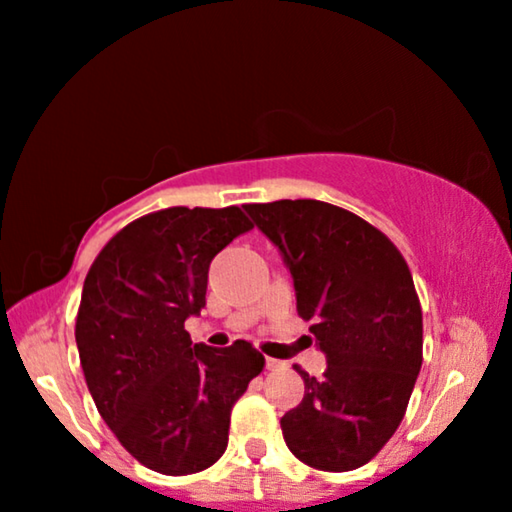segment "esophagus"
Returning a JSON list of instances; mask_svg holds the SVG:
<instances>
[{
    "label": "esophagus",
    "mask_w": 512,
    "mask_h": 512,
    "mask_svg": "<svg viewBox=\"0 0 512 512\" xmlns=\"http://www.w3.org/2000/svg\"><path fill=\"white\" fill-rule=\"evenodd\" d=\"M281 367H283L281 360H276V358H267V370H281Z\"/></svg>",
    "instance_id": "obj_1"
}]
</instances>
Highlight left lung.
Returning <instances> with one entry per match:
<instances>
[{
    "mask_svg": "<svg viewBox=\"0 0 512 512\" xmlns=\"http://www.w3.org/2000/svg\"><path fill=\"white\" fill-rule=\"evenodd\" d=\"M295 283L297 311L325 353L323 377L281 419L285 445L318 470L360 468L391 440L421 370L424 323L407 262L363 217L332 203H248Z\"/></svg>",
    "mask_w": 512,
    "mask_h": 512,
    "instance_id": "8db88e82",
    "label": "left lung"
}]
</instances>
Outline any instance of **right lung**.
Segmentation results:
<instances>
[{"label":"right lung","mask_w":512,"mask_h":512,"mask_svg":"<svg viewBox=\"0 0 512 512\" xmlns=\"http://www.w3.org/2000/svg\"><path fill=\"white\" fill-rule=\"evenodd\" d=\"M241 208H166L119 231L88 269L77 349L100 417L142 466L206 470L227 449L231 407L264 370L238 339L192 344L189 316L206 306L213 257L250 231Z\"/></svg>","instance_id":"add662e5"}]
</instances>
